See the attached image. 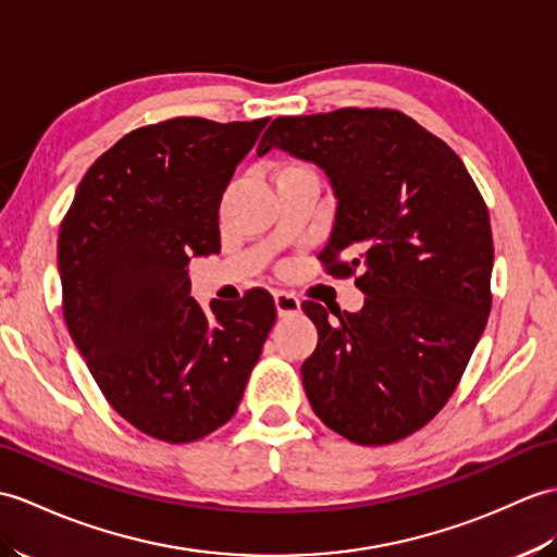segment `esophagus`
Returning a JSON list of instances; mask_svg holds the SVG:
<instances>
[{"label":"esophagus","mask_w":557,"mask_h":557,"mask_svg":"<svg viewBox=\"0 0 557 557\" xmlns=\"http://www.w3.org/2000/svg\"><path fill=\"white\" fill-rule=\"evenodd\" d=\"M273 299H275V308H277V315L280 318L296 315L301 310V301L296 299V296L289 294V292H275Z\"/></svg>","instance_id":"1"}]
</instances>
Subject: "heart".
<instances>
[{
  "label": "heart",
  "mask_w": 557,
  "mask_h": 557,
  "mask_svg": "<svg viewBox=\"0 0 557 557\" xmlns=\"http://www.w3.org/2000/svg\"><path fill=\"white\" fill-rule=\"evenodd\" d=\"M289 171H308V168H304V165H299V163H282V165H280V171H277V175H282V173H289Z\"/></svg>",
  "instance_id": "obj_1"
}]
</instances>
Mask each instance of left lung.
Returning <instances> with one entry per match:
<instances>
[{
  "instance_id": "8db88e82",
  "label": "left lung",
  "mask_w": 557,
  "mask_h": 557,
  "mask_svg": "<svg viewBox=\"0 0 557 557\" xmlns=\"http://www.w3.org/2000/svg\"><path fill=\"white\" fill-rule=\"evenodd\" d=\"M273 147L325 171L337 211L320 261L337 277L358 270L366 294L358 313L334 320L304 301L318 327L306 396L348 442H398L446 406L486 327V203L458 153L394 109L280 115L258 157Z\"/></svg>"
}]
</instances>
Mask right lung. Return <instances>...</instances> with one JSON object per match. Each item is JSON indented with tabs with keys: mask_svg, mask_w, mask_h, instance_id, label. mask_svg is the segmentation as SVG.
<instances>
[{
	"mask_svg": "<svg viewBox=\"0 0 557 557\" xmlns=\"http://www.w3.org/2000/svg\"><path fill=\"white\" fill-rule=\"evenodd\" d=\"M265 125L137 127L85 173L59 230L77 351L113 410L168 444L199 442L235 416L277 318L265 289L203 313L187 270L220 251V199Z\"/></svg>",
	"mask_w": 557,
	"mask_h": 557,
	"instance_id": "right-lung-1",
	"label": "right lung"
}]
</instances>
